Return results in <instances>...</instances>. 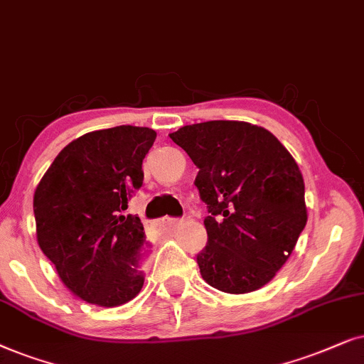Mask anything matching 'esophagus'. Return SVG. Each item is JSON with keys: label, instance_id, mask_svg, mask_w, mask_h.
<instances>
[{"label": "esophagus", "instance_id": "1", "mask_svg": "<svg viewBox=\"0 0 364 364\" xmlns=\"http://www.w3.org/2000/svg\"><path fill=\"white\" fill-rule=\"evenodd\" d=\"M179 223V220H171V218H163L161 221H159V226H163V228H173V226H176Z\"/></svg>", "mask_w": 364, "mask_h": 364}]
</instances>
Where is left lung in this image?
I'll return each instance as SVG.
<instances>
[{
  "label": "left lung",
  "mask_w": 364,
  "mask_h": 364,
  "mask_svg": "<svg viewBox=\"0 0 364 364\" xmlns=\"http://www.w3.org/2000/svg\"><path fill=\"white\" fill-rule=\"evenodd\" d=\"M200 168L208 245L203 279L230 294L263 288L283 268L308 221L304 181L291 153L246 121H206L169 134Z\"/></svg>",
  "instance_id": "8db88e82"
}]
</instances>
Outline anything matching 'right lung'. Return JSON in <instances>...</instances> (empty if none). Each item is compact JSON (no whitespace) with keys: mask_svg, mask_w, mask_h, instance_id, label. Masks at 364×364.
Here are the masks:
<instances>
[{"mask_svg":"<svg viewBox=\"0 0 364 364\" xmlns=\"http://www.w3.org/2000/svg\"><path fill=\"white\" fill-rule=\"evenodd\" d=\"M154 139V129L129 124L86 133L61 149L38 183V245L86 303L114 308L141 291L144 228L124 210L143 185Z\"/></svg>","mask_w":364,"mask_h":364,"instance_id":"1","label":"right lung"}]
</instances>
